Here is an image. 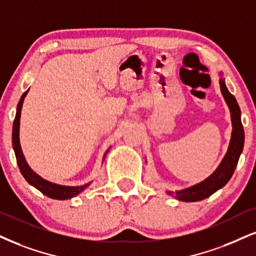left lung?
I'll list each match as a JSON object with an SVG mask.
<instances>
[{
    "instance_id": "obj_1",
    "label": "left lung",
    "mask_w": 256,
    "mask_h": 256,
    "mask_svg": "<svg viewBox=\"0 0 256 256\" xmlns=\"http://www.w3.org/2000/svg\"><path fill=\"white\" fill-rule=\"evenodd\" d=\"M220 92H222L224 100L228 104L230 115H232V138L228 147V152L220 162V166L217 167L216 171L210 176L203 182H198L191 188H184L179 191H167V194L172 197L176 198L178 200L182 202H198L205 198L210 197L211 194H215L217 190L222 188L226 182L230 180L232 176L234 174V171L238 166L240 156H241L242 150L244 144V126L241 122V110L236 98L229 92L226 89L224 80L220 78Z\"/></svg>"
}]
</instances>
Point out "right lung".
Returning <instances> with one entry per match:
<instances>
[{
  "mask_svg": "<svg viewBox=\"0 0 256 256\" xmlns=\"http://www.w3.org/2000/svg\"><path fill=\"white\" fill-rule=\"evenodd\" d=\"M28 94V90L26 92L22 94L20 100H18V108H16V115H15L14 124H12V148H14L15 156H16V162L18 165V168L22 173V176H24V179L30 182L32 186L38 188L40 192H42L44 194H46L47 197L53 198V200H70V198L74 197V196L80 194L82 191H84L85 188L89 186L91 182L88 184L80 185V186H62L58 184H53L51 182H47L45 179L41 178L40 176H38L33 170L28 166V164L24 159V153H22L21 146H20V138H18V132H20V118H21V109L22 104H24V100ZM104 154L103 160L106 159V153Z\"/></svg>",
  "mask_w": 256,
  "mask_h": 256,
  "instance_id": "1",
  "label": "right lung"
}]
</instances>
